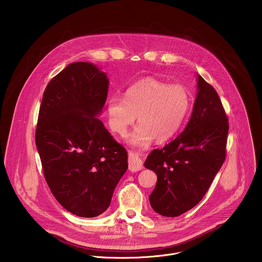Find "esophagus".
Returning <instances> with one entry per match:
<instances>
[{
    "label": "esophagus",
    "instance_id": "1",
    "mask_svg": "<svg viewBox=\"0 0 262 262\" xmlns=\"http://www.w3.org/2000/svg\"><path fill=\"white\" fill-rule=\"evenodd\" d=\"M143 168V162L139 157L138 153L129 152V169L131 171H138Z\"/></svg>",
    "mask_w": 262,
    "mask_h": 262
}]
</instances>
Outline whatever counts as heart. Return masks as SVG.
Here are the masks:
<instances>
[{"instance_id":"heart-1","label":"heart","mask_w":262,"mask_h":262,"mask_svg":"<svg viewBox=\"0 0 262 262\" xmlns=\"http://www.w3.org/2000/svg\"><path fill=\"white\" fill-rule=\"evenodd\" d=\"M189 107L190 95L184 85L146 77L132 84L125 99L113 97L109 100V122L113 131L124 137L138 115L140 124L129 142L144 149L154 139L165 142L172 138L182 128Z\"/></svg>"}]
</instances>
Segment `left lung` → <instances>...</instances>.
Wrapping results in <instances>:
<instances>
[{
    "instance_id": "8db88e82",
    "label": "left lung",
    "mask_w": 262,
    "mask_h": 262,
    "mask_svg": "<svg viewBox=\"0 0 262 262\" xmlns=\"http://www.w3.org/2000/svg\"><path fill=\"white\" fill-rule=\"evenodd\" d=\"M229 122L216 90L198 75V94L187 127L174 140L147 156L144 166L157 176L152 209L178 217L204 198L226 158Z\"/></svg>"
}]
</instances>
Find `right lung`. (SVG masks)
Returning a JSON list of instances; mask_svg holds the SVG:
<instances>
[{
	"mask_svg": "<svg viewBox=\"0 0 262 262\" xmlns=\"http://www.w3.org/2000/svg\"><path fill=\"white\" fill-rule=\"evenodd\" d=\"M109 79L91 62H74L47 84L35 142L45 181L57 202L83 218L104 213L128 168L126 149L100 119Z\"/></svg>",
	"mask_w": 262,
	"mask_h": 262,
	"instance_id": "add662e5",
	"label": "right lung"
}]
</instances>
